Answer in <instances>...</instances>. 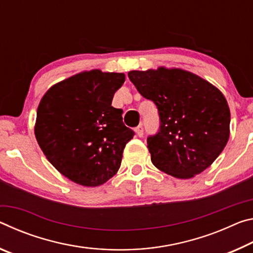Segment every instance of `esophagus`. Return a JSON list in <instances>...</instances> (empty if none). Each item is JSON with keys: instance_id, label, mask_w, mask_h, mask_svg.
<instances>
[{"instance_id": "34e87169", "label": "esophagus", "mask_w": 253, "mask_h": 253, "mask_svg": "<svg viewBox=\"0 0 253 253\" xmlns=\"http://www.w3.org/2000/svg\"><path fill=\"white\" fill-rule=\"evenodd\" d=\"M134 131H135V133H136V135L139 136V138H141V136H143V127H142V126H136Z\"/></svg>"}]
</instances>
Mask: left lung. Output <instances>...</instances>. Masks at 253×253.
<instances>
[{
  "label": "left lung",
  "instance_id": "left-lung-1",
  "mask_svg": "<svg viewBox=\"0 0 253 253\" xmlns=\"http://www.w3.org/2000/svg\"><path fill=\"white\" fill-rule=\"evenodd\" d=\"M127 76L158 109L159 130L147 139L152 164L180 179L209 168L230 136V109L221 90L179 68L132 70Z\"/></svg>",
  "mask_w": 253,
  "mask_h": 253
}]
</instances>
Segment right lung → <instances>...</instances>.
I'll return each mask as SVG.
<instances>
[{"label": "right lung", "instance_id": "1", "mask_svg": "<svg viewBox=\"0 0 253 253\" xmlns=\"http://www.w3.org/2000/svg\"><path fill=\"white\" fill-rule=\"evenodd\" d=\"M124 81L122 73L93 69L57 83L41 98L36 139L49 163L74 183L99 186L121 166L134 135L124 126L123 111L112 106Z\"/></svg>", "mask_w": 253, "mask_h": 253}]
</instances>
